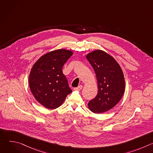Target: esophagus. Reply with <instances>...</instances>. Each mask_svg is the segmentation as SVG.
Listing matches in <instances>:
<instances>
[{"mask_svg":"<svg viewBox=\"0 0 153 153\" xmlns=\"http://www.w3.org/2000/svg\"><path fill=\"white\" fill-rule=\"evenodd\" d=\"M82 89V85H79L77 87H76V88H74V90L76 91H80Z\"/></svg>","mask_w":153,"mask_h":153,"instance_id":"esophagus-1","label":"esophagus"}]
</instances>
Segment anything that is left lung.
I'll list each match as a JSON object with an SVG mask.
<instances>
[{"mask_svg": "<svg viewBox=\"0 0 153 153\" xmlns=\"http://www.w3.org/2000/svg\"><path fill=\"white\" fill-rule=\"evenodd\" d=\"M86 59L95 71L98 84L97 94L89 102L88 108L94 113L106 112L116 106L123 95V73L116 60L103 51H94Z\"/></svg>", "mask_w": 153, "mask_h": 153, "instance_id": "1", "label": "left lung"}]
</instances>
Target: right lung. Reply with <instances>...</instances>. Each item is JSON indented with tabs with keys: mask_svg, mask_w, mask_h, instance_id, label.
<instances>
[{
	"mask_svg": "<svg viewBox=\"0 0 153 153\" xmlns=\"http://www.w3.org/2000/svg\"><path fill=\"white\" fill-rule=\"evenodd\" d=\"M73 54L71 51L63 49L49 52L42 56L31 70L29 85L32 94L48 109L60 106L72 92L62 67Z\"/></svg>",
	"mask_w": 153,
	"mask_h": 153,
	"instance_id": "right-lung-1",
	"label": "right lung"
}]
</instances>
